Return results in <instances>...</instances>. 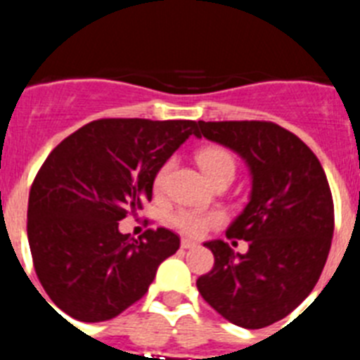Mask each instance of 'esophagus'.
<instances>
[{"instance_id":"esophagus-1","label":"esophagus","mask_w":360,"mask_h":360,"mask_svg":"<svg viewBox=\"0 0 360 360\" xmlns=\"http://www.w3.org/2000/svg\"><path fill=\"white\" fill-rule=\"evenodd\" d=\"M195 245H197V242L190 240V238H181V248L183 249H192V248H195Z\"/></svg>"}]
</instances>
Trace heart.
Instances as JSON below:
<instances>
[{"label": "heart", "instance_id": "1", "mask_svg": "<svg viewBox=\"0 0 360 360\" xmlns=\"http://www.w3.org/2000/svg\"><path fill=\"white\" fill-rule=\"evenodd\" d=\"M197 161H199L202 172L208 176V179L213 184L219 181L231 179L235 177L236 172V161L231 152L219 145H212V147H204L197 152ZM174 160H167L154 174L152 179V186L154 192L161 193L167 186L168 174L172 170ZM224 220V215L220 212H200V210L193 208H179L174 210L168 217V222L177 229V231L184 233L190 236H200L208 229L215 228Z\"/></svg>", "mask_w": 360, "mask_h": 360}]
</instances>
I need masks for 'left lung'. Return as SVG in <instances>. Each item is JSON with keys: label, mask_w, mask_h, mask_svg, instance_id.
I'll return each instance as SVG.
<instances>
[{"label": "left lung", "mask_w": 360, "mask_h": 360, "mask_svg": "<svg viewBox=\"0 0 360 360\" xmlns=\"http://www.w3.org/2000/svg\"><path fill=\"white\" fill-rule=\"evenodd\" d=\"M195 136L238 152L252 176L251 199L226 231L229 240H248L249 251L206 242L215 264L197 289L233 325L264 328L289 316L321 276L333 235L326 174L296 134L273 122L200 120Z\"/></svg>", "instance_id": "obj_1"}]
</instances>
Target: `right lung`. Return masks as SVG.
Instances as JSON below:
<instances>
[{
    "instance_id": "right-lung-1",
    "label": "right lung",
    "mask_w": 360,
    "mask_h": 360,
    "mask_svg": "<svg viewBox=\"0 0 360 360\" xmlns=\"http://www.w3.org/2000/svg\"><path fill=\"white\" fill-rule=\"evenodd\" d=\"M193 120L102 118L64 138L39 168L28 197L35 274L55 305L79 321L112 319L145 296L179 249L167 228L122 235L118 222L152 199V179Z\"/></svg>"
}]
</instances>
